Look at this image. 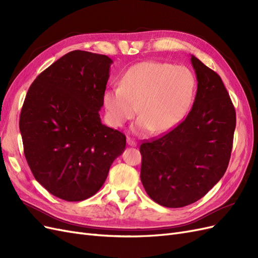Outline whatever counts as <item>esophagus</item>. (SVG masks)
<instances>
[{"mask_svg":"<svg viewBox=\"0 0 258 258\" xmlns=\"http://www.w3.org/2000/svg\"><path fill=\"white\" fill-rule=\"evenodd\" d=\"M127 144L129 146H137V142L135 141L134 139H131V138H127Z\"/></svg>","mask_w":258,"mask_h":258,"instance_id":"esophagus-1","label":"esophagus"}]
</instances>
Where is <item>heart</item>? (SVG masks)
<instances>
[{"label": "heart", "instance_id": "heart-1", "mask_svg": "<svg viewBox=\"0 0 258 258\" xmlns=\"http://www.w3.org/2000/svg\"><path fill=\"white\" fill-rule=\"evenodd\" d=\"M196 88V76L188 68L167 62H141L122 75L120 86L104 92L107 119L112 126L121 127L137 114L139 106L141 116L132 127L135 134L167 132L188 113Z\"/></svg>", "mask_w": 258, "mask_h": 258}]
</instances>
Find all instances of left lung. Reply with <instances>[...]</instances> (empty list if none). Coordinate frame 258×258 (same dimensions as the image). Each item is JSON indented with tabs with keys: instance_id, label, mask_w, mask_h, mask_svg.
<instances>
[{
	"instance_id": "8db88e82",
	"label": "left lung",
	"mask_w": 258,
	"mask_h": 258,
	"mask_svg": "<svg viewBox=\"0 0 258 258\" xmlns=\"http://www.w3.org/2000/svg\"><path fill=\"white\" fill-rule=\"evenodd\" d=\"M197 93L186 118L140 146L141 181L158 205L182 208L201 199L227 170L236 111L217 73L191 54Z\"/></svg>"
}]
</instances>
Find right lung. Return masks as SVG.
Instances as JSON below:
<instances>
[{
  "label": "right lung",
  "mask_w": 258,
  "mask_h": 258,
  "mask_svg": "<svg viewBox=\"0 0 258 258\" xmlns=\"http://www.w3.org/2000/svg\"><path fill=\"white\" fill-rule=\"evenodd\" d=\"M113 60L73 50L38 75L23 102L19 129L36 181L66 201L93 196L126 137L101 122L99 111Z\"/></svg>",
  "instance_id": "right-lung-1"
}]
</instances>
